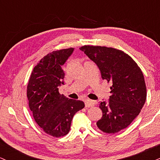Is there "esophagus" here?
I'll list each match as a JSON object with an SVG mask.
<instances>
[{"instance_id": "34e87169", "label": "esophagus", "mask_w": 160, "mask_h": 160, "mask_svg": "<svg viewBox=\"0 0 160 160\" xmlns=\"http://www.w3.org/2000/svg\"><path fill=\"white\" fill-rule=\"evenodd\" d=\"M84 103H85L86 108H90V107L93 106L95 105L94 101L90 100V99H87V100H85V102H84Z\"/></svg>"}]
</instances>
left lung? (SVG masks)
Listing matches in <instances>:
<instances>
[{
    "label": "left lung",
    "instance_id": "left-lung-1",
    "mask_svg": "<svg viewBox=\"0 0 160 160\" xmlns=\"http://www.w3.org/2000/svg\"><path fill=\"white\" fill-rule=\"evenodd\" d=\"M79 48L98 66L102 79L112 83L108 102L99 104L102 117L97 122V127L108 134L127 128L139 114L147 97L142 69L129 54L117 48L99 46Z\"/></svg>",
    "mask_w": 160,
    "mask_h": 160
}]
</instances>
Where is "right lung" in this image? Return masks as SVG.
Listing matches in <instances>:
<instances>
[{
	"mask_svg": "<svg viewBox=\"0 0 160 160\" xmlns=\"http://www.w3.org/2000/svg\"><path fill=\"white\" fill-rule=\"evenodd\" d=\"M72 52L69 48L46 54L33 68L27 87L29 108L36 123L56 138L69 132L73 116L84 107L82 101L68 99L58 91L64 78L62 66Z\"/></svg>",
	"mask_w": 160,
	"mask_h": 160,
	"instance_id": "add662e5",
	"label": "right lung"
}]
</instances>
